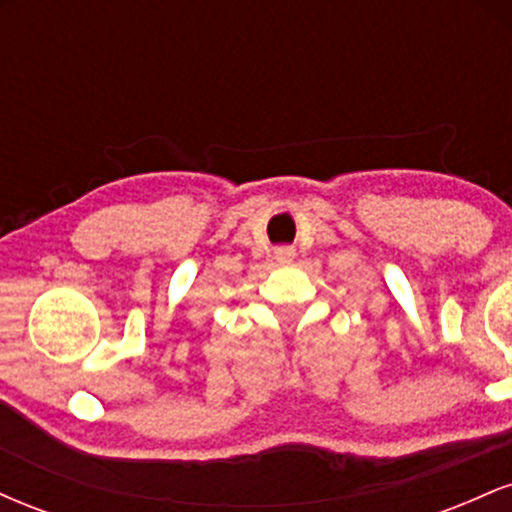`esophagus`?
<instances>
[{
    "mask_svg": "<svg viewBox=\"0 0 512 512\" xmlns=\"http://www.w3.org/2000/svg\"><path fill=\"white\" fill-rule=\"evenodd\" d=\"M293 257H296V250L289 248V245H284V248H276L274 250V260L276 262H291Z\"/></svg>",
    "mask_w": 512,
    "mask_h": 512,
    "instance_id": "obj_1",
    "label": "esophagus"
}]
</instances>
